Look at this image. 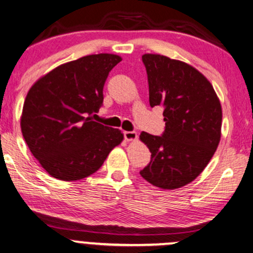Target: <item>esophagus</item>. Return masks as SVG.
Instances as JSON below:
<instances>
[{"mask_svg":"<svg viewBox=\"0 0 253 253\" xmlns=\"http://www.w3.org/2000/svg\"><path fill=\"white\" fill-rule=\"evenodd\" d=\"M124 136L126 140H135L136 138H138V134H136V132H134V130H126V132H124Z\"/></svg>","mask_w":253,"mask_h":253,"instance_id":"1","label":"esophagus"}]
</instances>
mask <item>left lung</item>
<instances>
[{
  "mask_svg": "<svg viewBox=\"0 0 253 253\" xmlns=\"http://www.w3.org/2000/svg\"><path fill=\"white\" fill-rule=\"evenodd\" d=\"M141 59L150 106L163 107L165 128L162 135L141 132L151 162L140 175L162 189H176L194 181L216 151L221 104L210 81L193 66L161 54Z\"/></svg>",
  "mask_w": 253,
  "mask_h": 253,
  "instance_id": "1",
  "label": "left lung"
}]
</instances>
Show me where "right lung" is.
<instances>
[{
  "instance_id": "right-lung-1",
  "label": "right lung",
  "mask_w": 253,
  "mask_h": 253,
  "mask_svg": "<svg viewBox=\"0 0 253 253\" xmlns=\"http://www.w3.org/2000/svg\"><path fill=\"white\" fill-rule=\"evenodd\" d=\"M117 54L72 60L40 78L26 96L21 130L32 155L52 177L78 181L100 169L123 141L121 130L92 121Z\"/></svg>"
}]
</instances>
